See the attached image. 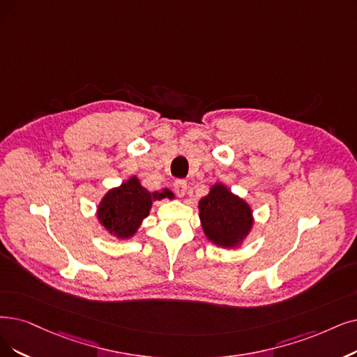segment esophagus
<instances>
[{"label": "esophagus", "instance_id": "esophagus-1", "mask_svg": "<svg viewBox=\"0 0 357 357\" xmlns=\"http://www.w3.org/2000/svg\"><path fill=\"white\" fill-rule=\"evenodd\" d=\"M173 188H174V192L177 196H184V193H186V190H188V183L184 180H176Z\"/></svg>", "mask_w": 357, "mask_h": 357}]
</instances>
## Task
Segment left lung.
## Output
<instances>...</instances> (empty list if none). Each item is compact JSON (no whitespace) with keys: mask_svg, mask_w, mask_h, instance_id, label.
I'll return each instance as SVG.
<instances>
[{"mask_svg":"<svg viewBox=\"0 0 357 357\" xmlns=\"http://www.w3.org/2000/svg\"><path fill=\"white\" fill-rule=\"evenodd\" d=\"M199 215L206 237L222 248L238 245L252 228L249 205L222 184H215L199 202Z\"/></svg>","mask_w":357,"mask_h":357,"instance_id":"8db88e82","label":"left lung"}]
</instances>
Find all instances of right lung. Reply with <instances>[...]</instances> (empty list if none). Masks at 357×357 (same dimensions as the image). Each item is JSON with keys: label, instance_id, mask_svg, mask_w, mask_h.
<instances>
[{"label": "right lung", "instance_id": "right-lung-1", "mask_svg": "<svg viewBox=\"0 0 357 357\" xmlns=\"http://www.w3.org/2000/svg\"><path fill=\"white\" fill-rule=\"evenodd\" d=\"M162 197H173V193L165 189L152 195L140 186L136 177H132L105 195L98 208V218L111 234L127 238L136 233L142 220L148 217L153 199Z\"/></svg>", "mask_w": 357, "mask_h": 357}]
</instances>
